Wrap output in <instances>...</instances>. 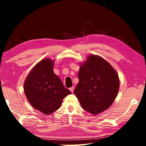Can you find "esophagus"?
Returning <instances> with one entry per match:
<instances>
[{"label":"esophagus","mask_w":146,"mask_h":146,"mask_svg":"<svg viewBox=\"0 0 146 146\" xmlns=\"http://www.w3.org/2000/svg\"><path fill=\"white\" fill-rule=\"evenodd\" d=\"M74 86H73V87H71V88H70V90L71 91V93H73V91H74Z\"/></svg>","instance_id":"esophagus-1"}]
</instances>
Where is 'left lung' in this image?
<instances>
[{"label":"left lung","instance_id":"8db88e82","mask_svg":"<svg viewBox=\"0 0 146 146\" xmlns=\"http://www.w3.org/2000/svg\"><path fill=\"white\" fill-rule=\"evenodd\" d=\"M78 77L74 94L84 110L97 115L111 106L120 82L117 72L107 61L99 56L90 55L81 65Z\"/></svg>","mask_w":146,"mask_h":146}]
</instances>
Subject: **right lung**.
Returning <instances> with one entry per match:
<instances>
[{
  "label": "right lung",
  "instance_id": "right-lung-1",
  "mask_svg": "<svg viewBox=\"0 0 146 146\" xmlns=\"http://www.w3.org/2000/svg\"><path fill=\"white\" fill-rule=\"evenodd\" d=\"M53 65L51 59L42 60L32 69L24 85V93L30 104L45 115L57 110L64 98L71 93L54 73Z\"/></svg>",
  "mask_w": 146,
  "mask_h": 146
}]
</instances>
